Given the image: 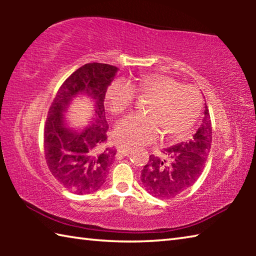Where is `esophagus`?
Returning <instances> with one entry per match:
<instances>
[{
  "label": "esophagus",
  "mask_w": 256,
  "mask_h": 256,
  "mask_svg": "<svg viewBox=\"0 0 256 256\" xmlns=\"http://www.w3.org/2000/svg\"><path fill=\"white\" fill-rule=\"evenodd\" d=\"M118 154H123V156H128L132 152V148H130V146H118Z\"/></svg>",
  "instance_id": "obj_1"
}]
</instances>
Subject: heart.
<instances>
[{
	"label": "heart",
	"mask_w": 256,
	"mask_h": 256,
	"mask_svg": "<svg viewBox=\"0 0 256 256\" xmlns=\"http://www.w3.org/2000/svg\"><path fill=\"white\" fill-rule=\"evenodd\" d=\"M134 92L140 97L151 98L146 108L148 115L132 114L116 124L114 136L120 144H148L157 140L162 131L170 138H184L200 116L202 98L198 90L159 73L138 78L131 86L122 81L112 82L106 92L112 112L118 115L130 110L136 100Z\"/></svg>",
	"instance_id": "b5f03b06"
}]
</instances>
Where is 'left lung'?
<instances>
[{
  "instance_id": "obj_1",
  "label": "left lung",
  "mask_w": 256,
  "mask_h": 256,
  "mask_svg": "<svg viewBox=\"0 0 256 256\" xmlns=\"http://www.w3.org/2000/svg\"><path fill=\"white\" fill-rule=\"evenodd\" d=\"M201 126L188 142L164 148V157L151 154L141 172L146 190L158 198H172L190 188L202 174L212 142L211 120L206 104Z\"/></svg>"
}]
</instances>
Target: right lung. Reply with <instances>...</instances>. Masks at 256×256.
I'll use <instances>...</instances> for the list:
<instances>
[{"instance_id":"1","label":"right lung","mask_w":256,"mask_h":256,"mask_svg":"<svg viewBox=\"0 0 256 256\" xmlns=\"http://www.w3.org/2000/svg\"><path fill=\"white\" fill-rule=\"evenodd\" d=\"M118 70L110 64H84L63 82L50 107L44 128L47 166L64 188L76 194L100 188L114 162L116 150L107 144L104 100ZM79 94L93 99L95 112L92 124L78 132L67 126L64 112Z\"/></svg>"}]
</instances>
